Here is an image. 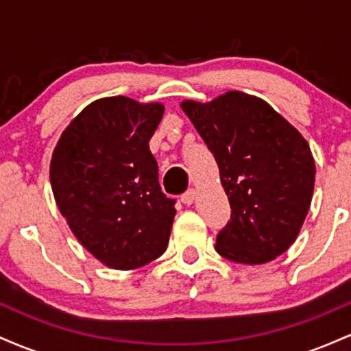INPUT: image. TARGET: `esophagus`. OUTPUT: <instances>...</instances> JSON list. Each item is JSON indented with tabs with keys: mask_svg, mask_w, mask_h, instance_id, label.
Here are the masks:
<instances>
[{
	"mask_svg": "<svg viewBox=\"0 0 351 351\" xmlns=\"http://www.w3.org/2000/svg\"><path fill=\"white\" fill-rule=\"evenodd\" d=\"M195 198H196V191L195 189H188L186 193H184V195H181V203H184V204H193L195 203Z\"/></svg>",
	"mask_w": 351,
	"mask_h": 351,
	"instance_id": "1",
	"label": "esophagus"
}]
</instances>
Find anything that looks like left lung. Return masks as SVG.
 I'll use <instances>...</instances> for the list:
<instances>
[{"mask_svg":"<svg viewBox=\"0 0 351 351\" xmlns=\"http://www.w3.org/2000/svg\"><path fill=\"white\" fill-rule=\"evenodd\" d=\"M219 167L231 221L216 251L232 263L265 264L299 236L315 184L307 140L263 99L229 90L211 102L183 100Z\"/></svg>","mask_w":351,"mask_h":351,"instance_id":"8db88e82","label":"left lung"}]
</instances>
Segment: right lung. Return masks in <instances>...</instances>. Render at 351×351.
Wrapping results in <instances>:
<instances>
[{
	"label": "right lung",
	"mask_w": 351,
	"mask_h": 351,
	"mask_svg": "<svg viewBox=\"0 0 351 351\" xmlns=\"http://www.w3.org/2000/svg\"><path fill=\"white\" fill-rule=\"evenodd\" d=\"M165 106L117 95L88 104L72 119L51 158L60 215L95 259L130 271L167 251L175 199L158 183L150 138Z\"/></svg>",
	"instance_id": "1"
}]
</instances>
